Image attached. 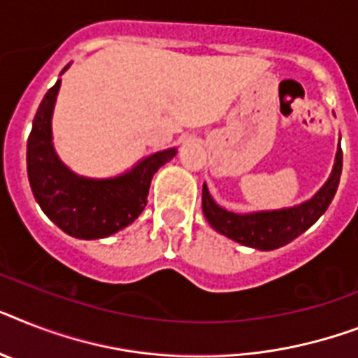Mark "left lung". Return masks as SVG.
I'll list each match as a JSON object with an SVG mask.
<instances>
[{
    "label": "left lung",
    "instance_id": "8db88e82",
    "mask_svg": "<svg viewBox=\"0 0 358 358\" xmlns=\"http://www.w3.org/2000/svg\"><path fill=\"white\" fill-rule=\"evenodd\" d=\"M340 173H342V149H338L336 152L335 167H333L329 180L313 199L296 206V208L250 215L231 213V211H226L215 204L204 184L202 211H204V217L209 224L229 239L257 250H275L289 245L290 241H294L298 235L303 234L305 229H309L316 220L320 219L322 213L335 196Z\"/></svg>",
    "mask_w": 358,
    "mask_h": 358
}]
</instances>
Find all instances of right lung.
I'll list each match as a JSON object with an SVG mask.
<instances>
[{"instance_id": "1", "label": "right lung", "mask_w": 358, "mask_h": 358, "mask_svg": "<svg viewBox=\"0 0 358 358\" xmlns=\"http://www.w3.org/2000/svg\"><path fill=\"white\" fill-rule=\"evenodd\" d=\"M60 80L38 106L27 139V174L43 213L77 239H103L127 228L147 206L154 173L174 158L176 149L156 152L130 173L110 180L77 176L57 158L51 145V115Z\"/></svg>"}]
</instances>
